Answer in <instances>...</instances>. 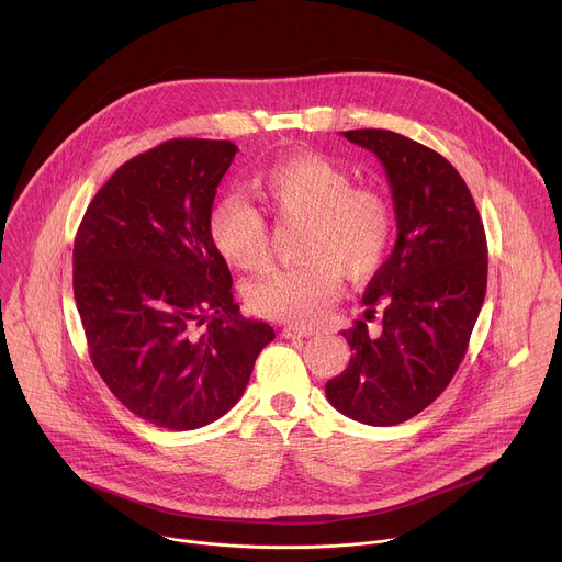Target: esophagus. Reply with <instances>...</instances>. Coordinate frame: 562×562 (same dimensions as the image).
Wrapping results in <instances>:
<instances>
[{
    "mask_svg": "<svg viewBox=\"0 0 562 562\" xmlns=\"http://www.w3.org/2000/svg\"><path fill=\"white\" fill-rule=\"evenodd\" d=\"M317 331L315 329H306V327H284L282 329V336L284 338H311V336H315Z\"/></svg>",
    "mask_w": 562,
    "mask_h": 562,
    "instance_id": "obj_1",
    "label": "esophagus"
}]
</instances>
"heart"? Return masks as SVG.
Instances as JSON below:
<instances>
[{
  "instance_id": "obj_1",
  "label": "heart",
  "mask_w": 562,
  "mask_h": 562,
  "mask_svg": "<svg viewBox=\"0 0 562 562\" xmlns=\"http://www.w3.org/2000/svg\"><path fill=\"white\" fill-rule=\"evenodd\" d=\"M260 204L282 222L304 220L297 265L267 271L245 289L254 313L280 323L313 325L349 280L371 278L386 260L395 213L375 189L353 187L347 169L317 153L282 159L254 180ZM209 237L237 269H260L269 258L267 220L245 198H220L209 213Z\"/></svg>"
}]
</instances>
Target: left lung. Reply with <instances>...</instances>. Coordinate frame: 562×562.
<instances>
[{
	"label": "left lung",
	"mask_w": 562,
	"mask_h": 562,
	"mask_svg": "<svg viewBox=\"0 0 562 562\" xmlns=\"http://www.w3.org/2000/svg\"><path fill=\"white\" fill-rule=\"evenodd\" d=\"M342 135L382 162L397 239L362 295L367 319L382 308V331L371 336L364 319L342 331L353 356L325 391L340 414L391 427L427 409L458 371L487 293V237L440 153L384 128Z\"/></svg>",
	"instance_id": "1"
}]
</instances>
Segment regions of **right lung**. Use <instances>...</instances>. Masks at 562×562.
Here are the masks:
<instances>
[{
    "mask_svg": "<svg viewBox=\"0 0 562 562\" xmlns=\"http://www.w3.org/2000/svg\"><path fill=\"white\" fill-rule=\"evenodd\" d=\"M237 146L178 137L95 193L72 247V293L93 367L137 418L189 431L222 418L276 338L233 302L209 213Z\"/></svg>",
    "mask_w": 562,
    "mask_h": 562,
    "instance_id": "right-lung-1",
    "label": "right lung"
}]
</instances>
